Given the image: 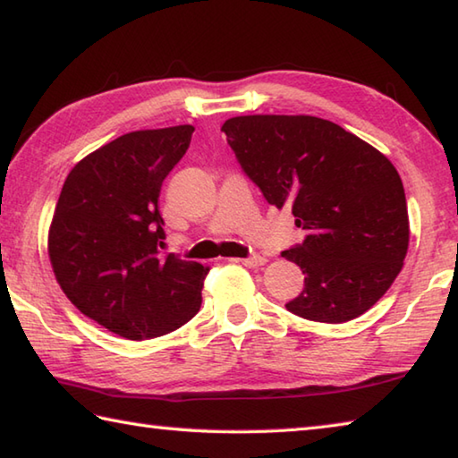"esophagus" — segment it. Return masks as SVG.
<instances>
[{"mask_svg": "<svg viewBox=\"0 0 458 458\" xmlns=\"http://www.w3.org/2000/svg\"><path fill=\"white\" fill-rule=\"evenodd\" d=\"M235 261H239V263H243L245 267H259V266H263V263H266L267 259L266 258H261V255H253V258H245V259H235Z\"/></svg>", "mask_w": 458, "mask_h": 458, "instance_id": "obj_1", "label": "esophagus"}]
</instances>
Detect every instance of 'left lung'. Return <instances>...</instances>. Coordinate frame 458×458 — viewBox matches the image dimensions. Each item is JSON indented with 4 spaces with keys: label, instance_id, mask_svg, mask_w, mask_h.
<instances>
[{
    "label": "left lung",
    "instance_id": "obj_1",
    "mask_svg": "<svg viewBox=\"0 0 458 458\" xmlns=\"http://www.w3.org/2000/svg\"><path fill=\"white\" fill-rule=\"evenodd\" d=\"M221 131L267 203L290 205L308 233L282 253L306 276L303 292L285 308L324 324L370 310L403 269L411 237L394 165L316 116H235Z\"/></svg>",
    "mask_w": 458,
    "mask_h": 458
}]
</instances>
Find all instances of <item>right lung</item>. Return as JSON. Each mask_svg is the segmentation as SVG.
<instances>
[{
  "instance_id": "1",
  "label": "right lung",
  "mask_w": 458,
  "mask_h": 458,
  "mask_svg": "<svg viewBox=\"0 0 458 458\" xmlns=\"http://www.w3.org/2000/svg\"><path fill=\"white\" fill-rule=\"evenodd\" d=\"M192 132L181 124L118 136L72 168L55 205L47 253L62 292L126 340L173 332L200 308L208 267L160 251V187Z\"/></svg>"
}]
</instances>
